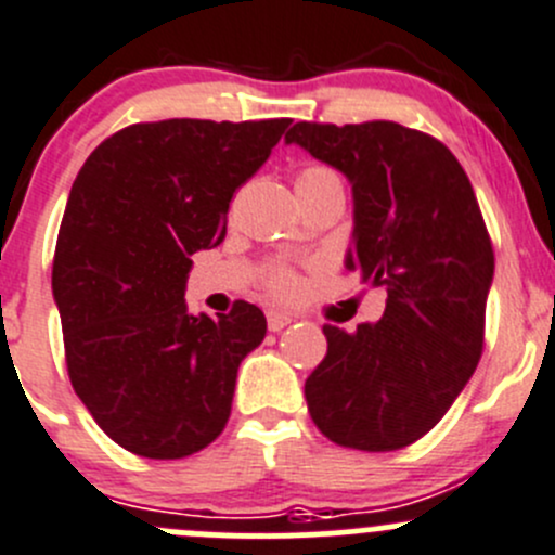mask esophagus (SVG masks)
I'll use <instances>...</instances> for the list:
<instances>
[{
    "label": "esophagus",
    "instance_id": "obj_1",
    "mask_svg": "<svg viewBox=\"0 0 555 555\" xmlns=\"http://www.w3.org/2000/svg\"><path fill=\"white\" fill-rule=\"evenodd\" d=\"M291 321H294V315H291V312L267 310V326H270V332H280V328L288 326Z\"/></svg>",
    "mask_w": 555,
    "mask_h": 555
}]
</instances>
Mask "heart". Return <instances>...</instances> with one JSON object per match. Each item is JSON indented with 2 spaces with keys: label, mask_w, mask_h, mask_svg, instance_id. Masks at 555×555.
Returning <instances> with one entry per match:
<instances>
[{
  "label": "heart",
  "mask_w": 555,
  "mask_h": 555,
  "mask_svg": "<svg viewBox=\"0 0 555 555\" xmlns=\"http://www.w3.org/2000/svg\"><path fill=\"white\" fill-rule=\"evenodd\" d=\"M326 185H339V175L332 167H326V164H307L296 175V189L299 191H315L326 189ZM264 285L278 299H291L299 291V275H296L294 267L272 264L264 275Z\"/></svg>",
  "instance_id": "1"
}]
</instances>
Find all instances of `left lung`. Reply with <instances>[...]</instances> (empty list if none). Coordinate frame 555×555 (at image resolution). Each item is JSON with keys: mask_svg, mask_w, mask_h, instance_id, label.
<instances>
[{"mask_svg": "<svg viewBox=\"0 0 555 555\" xmlns=\"http://www.w3.org/2000/svg\"><path fill=\"white\" fill-rule=\"evenodd\" d=\"M296 142L353 183L348 270L388 294L377 323H326V356L305 380L323 437L399 451L435 429L475 372L486 339L493 248L459 158L393 120H299Z\"/></svg>", "mask_w": 555, "mask_h": 555, "instance_id": "1", "label": "left lung"}]
</instances>
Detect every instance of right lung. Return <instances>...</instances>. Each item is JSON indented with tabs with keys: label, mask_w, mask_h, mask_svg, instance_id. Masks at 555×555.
Listing matches in <instances>:
<instances>
[{
	"label": "right lung",
	"mask_w": 555,
	"mask_h": 555,
	"mask_svg": "<svg viewBox=\"0 0 555 555\" xmlns=\"http://www.w3.org/2000/svg\"><path fill=\"white\" fill-rule=\"evenodd\" d=\"M288 124H131L75 178L53 256L64 356L80 402L129 453L185 459L227 426L267 318L243 299L218 321L189 315L185 278L196 250L223 243L234 191Z\"/></svg>",
	"instance_id": "right-lung-1"
}]
</instances>
